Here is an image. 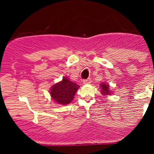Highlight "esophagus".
<instances>
[{"mask_svg": "<svg viewBox=\"0 0 154 154\" xmlns=\"http://www.w3.org/2000/svg\"><path fill=\"white\" fill-rule=\"evenodd\" d=\"M82 82H83V84H90V83L91 82V79L88 78L86 79H83Z\"/></svg>", "mask_w": 154, "mask_h": 154, "instance_id": "obj_1", "label": "esophagus"}]
</instances>
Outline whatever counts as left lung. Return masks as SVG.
<instances>
[{
  "instance_id": "1",
  "label": "left lung",
  "mask_w": 154,
  "mask_h": 154,
  "mask_svg": "<svg viewBox=\"0 0 154 154\" xmlns=\"http://www.w3.org/2000/svg\"><path fill=\"white\" fill-rule=\"evenodd\" d=\"M100 87L101 88V93L103 95H110L111 94V91H109V85L106 83H100Z\"/></svg>"
}]
</instances>
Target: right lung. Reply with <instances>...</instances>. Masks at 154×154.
<instances>
[{"label": "right lung", "instance_id": "obj_1", "mask_svg": "<svg viewBox=\"0 0 154 154\" xmlns=\"http://www.w3.org/2000/svg\"><path fill=\"white\" fill-rule=\"evenodd\" d=\"M79 86L76 83L63 77L61 82L56 83L51 88L50 94L52 99L60 105H67L73 100Z\"/></svg>", "mask_w": 154, "mask_h": 154}]
</instances>
